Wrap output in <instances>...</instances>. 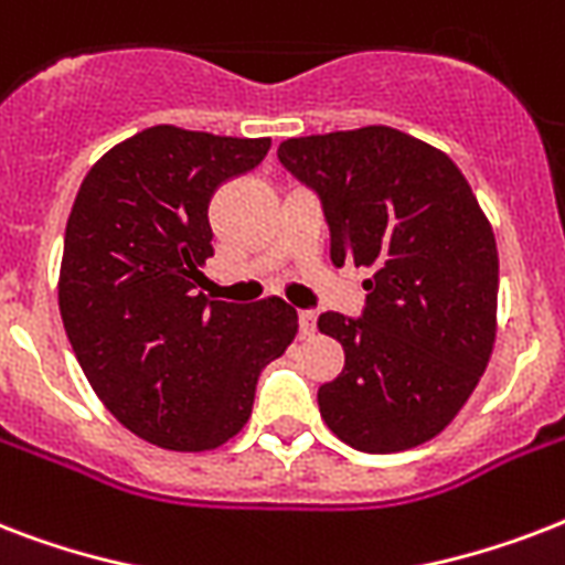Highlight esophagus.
<instances>
[{"instance_id": "1", "label": "esophagus", "mask_w": 565, "mask_h": 565, "mask_svg": "<svg viewBox=\"0 0 565 565\" xmlns=\"http://www.w3.org/2000/svg\"><path fill=\"white\" fill-rule=\"evenodd\" d=\"M299 331L301 337H310L317 331V313L313 310H299Z\"/></svg>"}]
</instances>
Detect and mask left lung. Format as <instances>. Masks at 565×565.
<instances>
[{
    "label": "left lung",
    "mask_w": 565,
    "mask_h": 565,
    "mask_svg": "<svg viewBox=\"0 0 565 565\" xmlns=\"http://www.w3.org/2000/svg\"><path fill=\"white\" fill-rule=\"evenodd\" d=\"M287 170L322 195L331 260L361 266L363 319L326 310L343 372L319 386L331 434L366 455L428 443L463 411L499 331V248L446 152L390 126L292 137Z\"/></svg>",
    "instance_id": "obj_1"
}]
</instances>
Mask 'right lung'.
I'll list each match as a JSON object with an SVG mask.
<instances>
[{
  "instance_id": "right-lung-1",
  "label": "right lung",
  "mask_w": 565,
  "mask_h": 565,
  "mask_svg": "<svg viewBox=\"0 0 565 565\" xmlns=\"http://www.w3.org/2000/svg\"><path fill=\"white\" fill-rule=\"evenodd\" d=\"M269 137L179 126L137 131L84 175L66 220L57 308L99 402L152 446L211 451L252 416L257 375L281 358L299 313L204 296L207 204L255 170Z\"/></svg>"
}]
</instances>
